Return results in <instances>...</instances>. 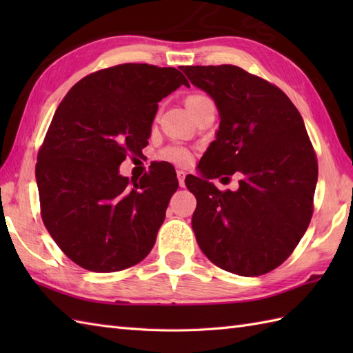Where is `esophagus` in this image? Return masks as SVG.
Here are the masks:
<instances>
[{
    "mask_svg": "<svg viewBox=\"0 0 353 353\" xmlns=\"http://www.w3.org/2000/svg\"><path fill=\"white\" fill-rule=\"evenodd\" d=\"M185 176H186L185 171H182V170L177 171V181H179V185H181V188H183L185 186Z\"/></svg>",
    "mask_w": 353,
    "mask_h": 353,
    "instance_id": "1",
    "label": "esophagus"
}]
</instances>
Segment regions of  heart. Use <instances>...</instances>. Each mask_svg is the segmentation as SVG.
I'll list each match as a JSON object with an SVG mask.
<instances>
[{"mask_svg": "<svg viewBox=\"0 0 353 353\" xmlns=\"http://www.w3.org/2000/svg\"><path fill=\"white\" fill-rule=\"evenodd\" d=\"M208 100V97L203 94H192L186 99V106H192V104ZM159 157L165 162H170L172 165H179V167H185L192 161V152L190 148L179 144H171L162 148L159 152Z\"/></svg>", "mask_w": 353, "mask_h": 353, "instance_id": "heart-1", "label": "heart"}]
</instances>
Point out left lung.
I'll use <instances>...</instances> for the list:
<instances>
[{"label": "left lung", "instance_id": "8db88e82", "mask_svg": "<svg viewBox=\"0 0 353 353\" xmlns=\"http://www.w3.org/2000/svg\"><path fill=\"white\" fill-rule=\"evenodd\" d=\"M182 71L220 110L216 139L200 161L203 176L185 179L197 199L199 247L226 272L265 274L296 249L314 211L319 165L302 115L276 85L239 66ZM236 170L243 174L236 192L208 182Z\"/></svg>", "mask_w": 353, "mask_h": 353}]
</instances>
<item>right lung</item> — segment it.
<instances>
[{"mask_svg": "<svg viewBox=\"0 0 353 353\" xmlns=\"http://www.w3.org/2000/svg\"><path fill=\"white\" fill-rule=\"evenodd\" d=\"M181 85L190 86L176 68L121 63L83 77L59 104L36 182L45 228L77 265L119 272L153 249L179 188L176 171L154 163L130 182L118 167L147 147L157 103Z\"/></svg>", "mask_w": 353, "mask_h": 353, "instance_id": "1", "label": "right lung"}]
</instances>
